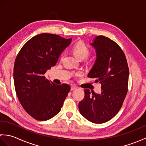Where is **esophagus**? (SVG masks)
Returning <instances> with one entry per match:
<instances>
[{
	"instance_id": "1",
	"label": "esophagus",
	"mask_w": 146,
	"mask_h": 146,
	"mask_svg": "<svg viewBox=\"0 0 146 146\" xmlns=\"http://www.w3.org/2000/svg\"><path fill=\"white\" fill-rule=\"evenodd\" d=\"M77 88V87L76 86H71V90L73 91V90H76Z\"/></svg>"
}]
</instances>
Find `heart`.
Here are the masks:
<instances>
[{
	"mask_svg": "<svg viewBox=\"0 0 146 146\" xmlns=\"http://www.w3.org/2000/svg\"><path fill=\"white\" fill-rule=\"evenodd\" d=\"M73 52L75 54L77 58H78L80 60H83L88 56L90 54V50L87 46H86L84 42H77L73 48ZM64 55V52L62 53L61 58H63ZM81 72L77 73V75L81 74Z\"/></svg>",
	"mask_w": 146,
	"mask_h": 146,
	"instance_id": "b5f03b06",
	"label": "heart"
}]
</instances>
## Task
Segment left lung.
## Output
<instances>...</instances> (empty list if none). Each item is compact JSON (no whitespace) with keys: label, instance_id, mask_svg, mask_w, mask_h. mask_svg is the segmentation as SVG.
Masks as SVG:
<instances>
[{"label":"left lung","instance_id":"1","mask_svg":"<svg viewBox=\"0 0 146 146\" xmlns=\"http://www.w3.org/2000/svg\"><path fill=\"white\" fill-rule=\"evenodd\" d=\"M90 45L96 51V60L88 74L101 83L100 94L85 90V97L78 104L80 112L95 123L111 120L119 112L127 93L129 67L125 56L115 42L107 37H95Z\"/></svg>","mask_w":146,"mask_h":146}]
</instances>
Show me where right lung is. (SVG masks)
Instances as JSON below:
<instances>
[{
	"mask_svg": "<svg viewBox=\"0 0 146 146\" xmlns=\"http://www.w3.org/2000/svg\"><path fill=\"white\" fill-rule=\"evenodd\" d=\"M71 40L40 34L29 40L17 56L14 66L15 92L24 109L34 119L47 120L61 110L70 86L56 85L46 79L44 74L55 66Z\"/></svg>",
	"mask_w": 146,
	"mask_h": 146,
	"instance_id": "add662e5",
	"label": "right lung"
}]
</instances>
